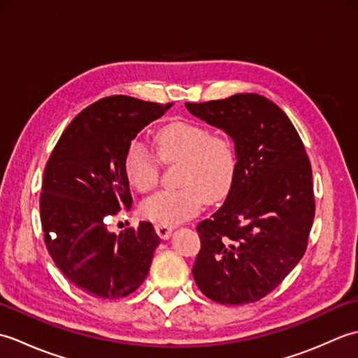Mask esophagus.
Here are the masks:
<instances>
[{
	"label": "esophagus",
	"mask_w": 358,
	"mask_h": 358,
	"mask_svg": "<svg viewBox=\"0 0 358 358\" xmlns=\"http://www.w3.org/2000/svg\"><path fill=\"white\" fill-rule=\"evenodd\" d=\"M172 229H173V226H169V224H163V223L155 224V231L162 238H169Z\"/></svg>",
	"instance_id": "esophagus-1"
}]
</instances>
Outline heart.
<instances>
[{"label":"heart","instance_id":"b5f03b06","mask_svg":"<svg viewBox=\"0 0 358 358\" xmlns=\"http://www.w3.org/2000/svg\"><path fill=\"white\" fill-rule=\"evenodd\" d=\"M155 157L138 140L129 143L124 173L135 191L149 192L158 183L159 163L177 164L173 183L144 200L140 212L155 223L177 224L199 214L204 201H218L231 191L238 169V148L227 132H210L194 121L175 120L154 134Z\"/></svg>","mask_w":358,"mask_h":358}]
</instances>
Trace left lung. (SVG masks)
I'll use <instances>...</instances> for the list:
<instances>
[{
  "label": "left lung",
  "mask_w": 358,
  "mask_h": 358,
  "mask_svg": "<svg viewBox=\"0 0 358 358\" xmlns=\"http://www.w3.org/2000/svg\"><path fill=\"white\" fill-rule=\"evenodd\" d=\"M238 148V169L223 206L196 226L192 275L222 305H248L272 292L308 248L315 214L313 169L299 132L258 94L186 103Z\"/></svg>",
  "instance_id": "8db88e82"
}]
</instances>
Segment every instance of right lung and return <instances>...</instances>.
I'll list each match as a JSON object with an SVG mask.
<instances>
[{"label": "right lung", "instance_id": "1", "mask_svg": "<svg viewBox=\"0 0 358 358\" xmlns=\"http://www.w3.org/2000/svg\"><path fill=\"white\" fill-rule=\"evenodd\" d=\"M171 106L101 98L71 121L45 163L40 195L45 248L64 277L94 299H123L149 273L159 243L152 223L117 235L108 222L132 206L123 166L129 143Z\"/></svg>", "mask_w": 358, "mask_h": 358}]
</instances>
